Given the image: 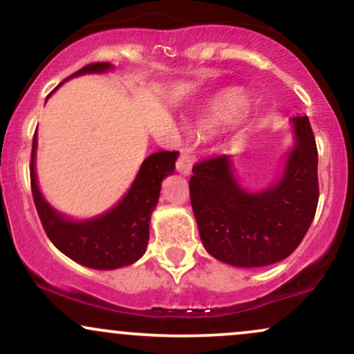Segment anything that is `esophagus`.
Returning a JSON list of instances; mask_svg holds the SVG:
<instances>
[{
    "instance_id": "esophagus-1",
    "label": "esophagus",
    "mask_w": 354,
    "mask_h": 354,
    "mask_svg": "<svg viewBox=\"0 0 354 354\" xmlns=\"http://www.w3.org/2000/svg\"><path fill=\"white\" fill-rule=\"evenodd\" d=\"M191 168H193V158H191V154L188 151L181 149L180 158H178L176 161V169L181 174H186V176H188L191 173Z\"/></svg>"
}]
</instances>
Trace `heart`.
<instances>
[{"label":"heart","mask_w":354,"mask_h":354,"mask_svg":"<svg viewBox=\"0 0 354 354\" xmlns=\"http://www.w3.org/2000/svg\"><path fill=\"white\" fill-rule=\"evenodd\" d=\"M248 108V100L238 89H225L211 98L203 108L201 123L208 129H218L238 120Z\"/></svg>","instance_id":"heart-1"}]
</instances>
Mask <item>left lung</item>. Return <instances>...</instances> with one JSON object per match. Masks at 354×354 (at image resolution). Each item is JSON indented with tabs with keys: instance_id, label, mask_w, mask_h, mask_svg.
<instances>
[{
	"instance_id": "left-lung-1",
	"label": "left lung",
	"mask_w": 354,
	"mask_h": 354,
	"mask_svg": "<svg viewBox=\"0 0 354 354\" xmlns=\"http://www.w3.org/2000/svg\"><path fill=\"white\" fill-rule=\"evenodd\" d=\"M295 146L283 176L251 193L233 176L231 156L193 166L191 206L205 250L228 265L268 266L288 258L310 230L318 206V149L308 116L291 118Z\"/></svg>"
}]
</instances>
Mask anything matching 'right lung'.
Wrapping results in <instances>:
<instances>
[{
    "mask_svg": "<svg viewBox=\"0 0 354 354\" xmlns=\"http://www.w3.org/2000/svg\"><path fill=\"white\" fill-rule=\"evenodd\" d=\"M108 70H113L111 63H91L73 73L70 78ZM63 83H59L56 89ZM51 93H55V89ZM36 146L38 140L35 133L30 166L31 193L43 228L53 245L73 261L93 270H116L138 261L148 245L149 219L160 200L161 181L174 171V163L180 153L158 151L148 156L141 165L131 188L115 208L101 216L73 221L53 209L38 188L35 171Z\"/></svg>",
    "mask_w": 354,
    "mask_h": 354,
    "instance_id": "add662e5",
    "label": "right lung"
}]
</instances>
